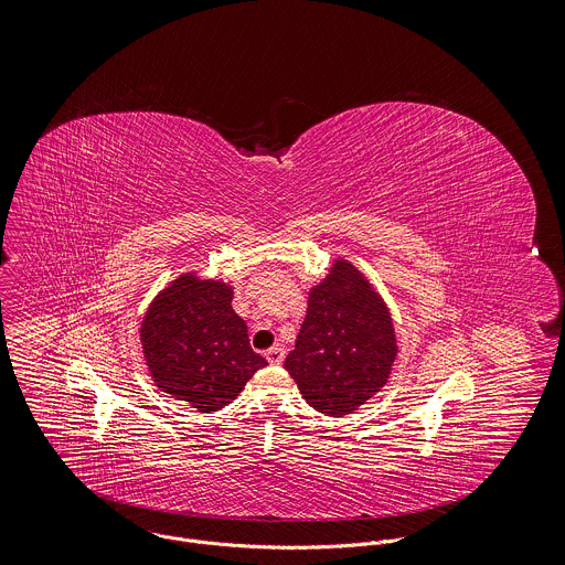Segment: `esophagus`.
<instances>
[{
	"instance_id": "esophagus-1",
	"label": "esophagus",
	"mask_w": 565,
	"mask_h": 565,
	"mask_svg": "<svg viewBox=\"0 0 565 565\" xmlns=\"http://www.w3.org/2000/svg\"><path fill=\"white\" fill-rule=\"evenodd\" d=\"M267 362L269 364H280L285 360V349L282 347H271L267 353H265Z\"/></svg>"
}]
</instances>
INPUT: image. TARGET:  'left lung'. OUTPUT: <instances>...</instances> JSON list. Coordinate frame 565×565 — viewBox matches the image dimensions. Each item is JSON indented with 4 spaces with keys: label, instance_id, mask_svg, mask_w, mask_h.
Here are the masks:
<instances>
[{
    "label": "left lung",
    "instance_id": "8db88e82",
    "mask_svg": "<svg viewBox=\"0 0 565 565\" xmlns=\"http://www.w3.org/2000/svg\"><path fill=\"white\" fill-rule=\"evenodd\" d=\"M397 338L388 307L349 260H333L311 287L296 349L285 369L318 413L342 417L371 399L391 375Z\"/></svg>",
    "mask_w": 565,
    "mask_h": 565
}]
</instances>
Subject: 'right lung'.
Masks as SVG:
<instances>
[{"label": "right lung", "instance_id": "1", "mask_svg": "<svg viewBox=\"0 0 565 565\" xmlns=\"http://www.w3.org/2000/svg\"><path fill=\"white\" fill-rule=\"evenodd\" d=\"M232 298L227 282L183 274L152 300L141 322L154 384L201 413L232 404L267 364L249 347L247 324L232 309Z\"/></svg>", "mask_w": 565, "mask_h": 565}]
</instances>
